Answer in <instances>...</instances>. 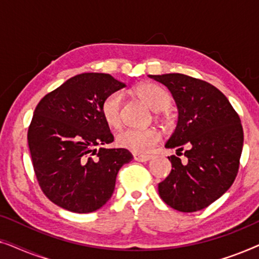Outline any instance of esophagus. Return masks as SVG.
<instances>
[{
	"label": "esophagus",
	"mask_w": 259,
	"mask_h": 259,
	"mask_svg": "<svg viewBox=\"0 0 259 259\" xmlns=\"http://www.w3.org/2000/svg\"><path fill=\"white\" fill-rule=\"evenodd\" d=\"M133 158L134 160L140 161V162H146L152 159L151 155H143V154H133Z\"/></svg>",
	"instance_id": "1"
}]
</instances>
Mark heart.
Returning <instances> with one entry per match:
<instances>
[{
	"instance_id": "b5f03b06",
	"label": "heart",
	"mask_w": 259,
	"mask_h": 259,
	"mask_svg": "<svg viewBox=\"0 0 259 259\" xmlns=\"http://www.w3.org/2000/svg\"><path fill=\"white\" fill-rule=\"evenodd\" d=\"M134 93L153 111H162L171 104V95L165 88L155 83H141L134 90ZM122 94L113 92L104 99L101 104V114L105 122L111 128L121 126ZM160 140V132L155 128L137 130L126 128L116 134L115 143L119 147L128 150L133 153H147Z\"/></svg>"
}]
</instances>
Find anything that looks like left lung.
Segmentation results:
<instances>
[{
  "label": "left lung",
  "instance_id": "left-lung-1",
  "mask_svg": "<svg viewBox=\"0 0 259 259\" xmlns=\"http://www.w3.org/2000/svg\"><path fill=\"white\" fill-rule=\"evenodd\" d=\"M148 76L168 88L178 108L177 127L165 147L186 157L185 162L168 157L172 169L159 183V194L175 210H203L235 182L244 143L239 116L206 81L179 73Z\"/></svg>",
  "mask_w": 259,
  "mask_h": 259
}]
</instances>
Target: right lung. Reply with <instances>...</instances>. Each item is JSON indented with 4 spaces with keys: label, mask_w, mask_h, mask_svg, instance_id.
<instances>
[{
    "label": "right lung",
    "mask_w": 259,
    "mask_h": 259,
    "mask_svg": "<svg viewBox=\"0 0 259 259\" xmlns=\"http://www.w3.org/2000/svg\"><path fill=\"white\" fill-rule=\"evenodd\" d=\"M123 87L109 74L82 73L35 108L28 130L31 160L42 191L58 206L90 213L111 199L119 169L133 155L125 148L101 147L114 140L101 104Z\"/></svg>",
    "instance_id": "add662e5"
}]
</instances>
